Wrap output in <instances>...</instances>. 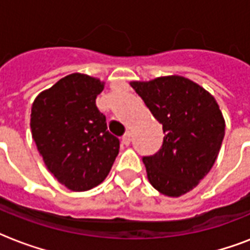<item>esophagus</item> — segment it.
I'll return each instance as SVG.
<instances>
[{"label":"esophagus","instance_id":"34e87169","mask_svg":"<svg viewBox=\"0 0 250 250\" xmlns=\"http://www.w3.org/2000/svg\"><path fill=\"white\" fill-rule=\"evenodd\" d=\"M122 143H123V145H125V146H128L129 143H131V133H125L123 137H122Z\"/></svg>","mask_w":250,"mask_h":250}]
</instances>
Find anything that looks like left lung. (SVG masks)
<instances>
[{
  "label": "left lung",
  "instance_id": "8db88e82",
  "mask_svg": "<svg viewBox=\"0 0 250 250\" xmlns=\"http://www.w3.org/2000/svg\"><path fill=\"white\" fill-rule=\"evenodd\" d=\"M165 137L156 154L143 157L150 184L165 196L179 197L208 175L225 137V119L215 98L198 84L171 75L132 82Z\"/></svg>",
  "mask_w": 250,
  "mask_h": 250
}]
</instances>
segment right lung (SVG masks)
Wrapping results in <instances>:
<instances>
[{
  "label": "right lung",
  "mask_w": 250,
  "mask_h": 250,
  "mask_svg": "<svg viewBox=\"0 0 250 250\" xmlns=\"http://www.w3.org/2000/svg\"><path fill=\"white\" fill-rule=\"evenodd\" d=\"M104 83L84 74L62 78L32 104L31 131L45 166L75 192L101 184L119 153V139L107 131L96 106Z\"/></svg>",
  "instance_id": "right-lung-1"
}]
</instances>
